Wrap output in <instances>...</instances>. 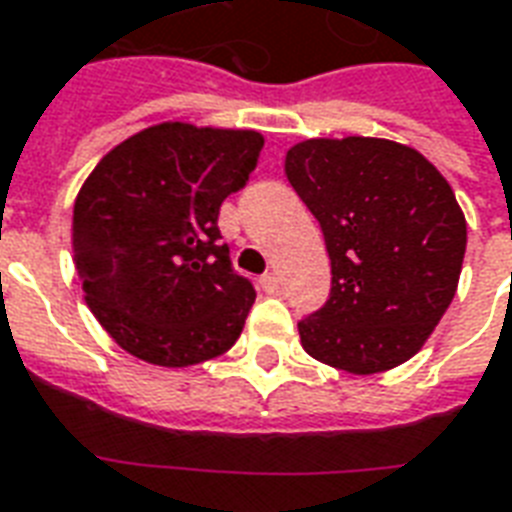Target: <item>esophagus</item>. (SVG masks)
<instances>
[{"label": "esophagus", "mask_w": 512, "mask_h": 512, "mask_svg": "<svg viewBox=\"0 0 512 512\" xmlns=\"http://www.w3.org/2000/svg\"><path fill=\"white\" fill-rule=\"evenodd\" d=\"M260 285H263V290H266L268 295H279L282 293V279L276 274H263L260 276Z\"/></svg>", "instance_id": "obj_1"}]
</instances>
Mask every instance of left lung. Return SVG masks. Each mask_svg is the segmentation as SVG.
Returning <instances> with one entry per match:
<instances>
[{
    "label": "left lung",
    "mask_w": 512,
    "mask_h": 512,
    "mask_svg": "<svg viewBox=\"0 0 512 512\" xmlns=\"http://www.w3.org/2000/svg\"><path fill=\"white\" fill-rule=\"evenodd\" d=\"M285 176L320 222L331 298L298 323L314 361L350 374L410 361L456 295L467 219L448 179L388 138H309Z\"/></svg>",
    "instance_id": "left-lung-1"
}]
</instances>
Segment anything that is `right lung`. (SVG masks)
<instances>
[{"mask_svg":"<svg viewBox=\"0 0 512 512\" xmlns=\"http://www.w3.org/2000/svg\"><path fill=\"white\" fill-rule=\"evenodd\" d=\"M260 149L257 130L162 121L121 140L86 176L73 211L75 271L121 350L184 369L236 344L255 287L233 274L217 217Z\"/></svg>","mask_w":512,"mask_h":512,"instance_id":"add662e5","label":"right lung"}]
</instances>
